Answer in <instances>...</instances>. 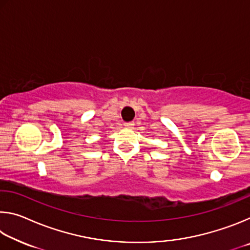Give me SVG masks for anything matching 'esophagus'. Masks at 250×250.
Masks as SVG:
<instances>
[{"instance_id":"34e87169","label":"esophagus","mask_w":250,"mask_h":250,"mask_svg":"<svg viewBox=\"0 0 250 250\" xmlns=\"http://www.w3.org/2000/svg\"><path fill=\"white\" fill-rule=\"evenodd\" d=\"M133 126H134L133 122H126V124H125V129H133Z\"/></svg>"}]
</instances>
